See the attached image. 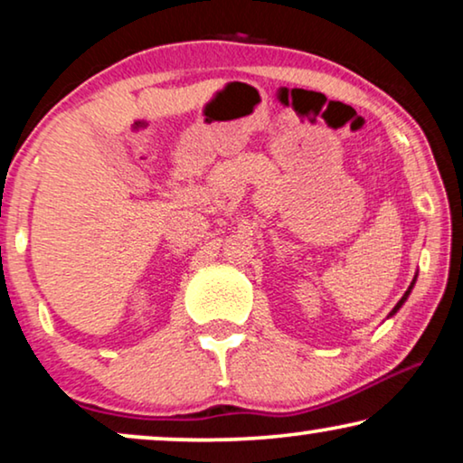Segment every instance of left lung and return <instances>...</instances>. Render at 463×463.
<instances>
[{"instance_id":"8db88e82","label":"left lung","mask_w":463,"mask_h":463,"mask_svg":"<svg viewBox=\"0 0 463 463\" xmlns=\"http://www.w3.org/2000/svg\"><path fill=\"white\" fill-rule=\"evenodd\" d=\"M413 284H415V280H413V282H411V287H409V290H407V293H404V295H402V299L396 303V307H394V309H392V314H396V312H398V307H401V306H402V303H404V299H407V297H409V293H411V288H413ZM392 314H390V316H392Z\"/></svg>"}]
</instances>
